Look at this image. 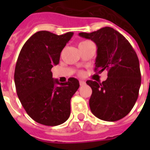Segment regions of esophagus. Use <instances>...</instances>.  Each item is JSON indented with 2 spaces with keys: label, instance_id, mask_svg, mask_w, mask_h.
<instances>
[{
  "label": "esophagus",
  "instance_id": "obj_1",
  "mask_svg": "<svg viewBox=\"0 0 150 150\" xmlns=\"http://www.w3.org/2000/svg\"><path fill=\"white\" fill-rule=\"evenodd\" d=\"M79 84H80V86H84V85L86 84V82H85V81H83V80H80Z\"/></svg>",
  "mask_w": 150,
  "mask_h": 150
}]
</instances>
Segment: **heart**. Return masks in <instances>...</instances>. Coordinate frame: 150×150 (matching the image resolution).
<instances>
[{
    "label": "heart",
    "mask_w": 150,
    "mask_h": 150,
    "mask_svg": "<svg viewBox=\"0 0 150 150\" xmlns=\"http://www.w3.org/2000/svg\"><path fill=\"white\" fill-rule=\"evenodd\" d=\"M89 41H82V42H81V43H80V45H82V44H85V43H89ZM80 74H82V73H80Z\"/></svg>",
    "instance_id": "b5f03b06"
}]
</instances>
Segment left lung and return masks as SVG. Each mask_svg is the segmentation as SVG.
I'll list each match as a JSON object with an SVG mask.
<instances>
[{
  "label": "left lung",
  "mask_w": 150,
  "mask_h": 150,
  "mask_svg": "<svg viewBox=\"0 0 150 150\" xmlns=\"http://www.w3.org/2000/svg\"><path fill=\"white\" fill-rule=\"evenodd\" d=\"M79 36L96 44L95 71H107V80L102 83L86 82L93 90L92 113L103 121H118L132 110L139 96L141 72L137 54L125 37L110 27Z\"/></svg>",
  "instance_id": "8db88e82"
}]
</instances>
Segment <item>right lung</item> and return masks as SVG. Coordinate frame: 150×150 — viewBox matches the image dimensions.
Segmentation results:
<instances>
[{
  "label": "right lung",
  "instance_id": "add662e5",
  "mask_svg": "<svg viewBox=\"0 0 150 150\" xmlns=\"http://www.w3.org/2000/svg\"><path fill=\"white\" fill-rule=\"evenodd\" d=\"M73 33L56 35L48 31L33 34L25 43L15 69L17 95L29 116L47 126L63 124L71 114L70 101L79 87L75 78L60 83L51 68L59 64L61 53Z\"/></svg>",
  "mask_w": 150,
  "mask_h": 150
}]
</instances>
